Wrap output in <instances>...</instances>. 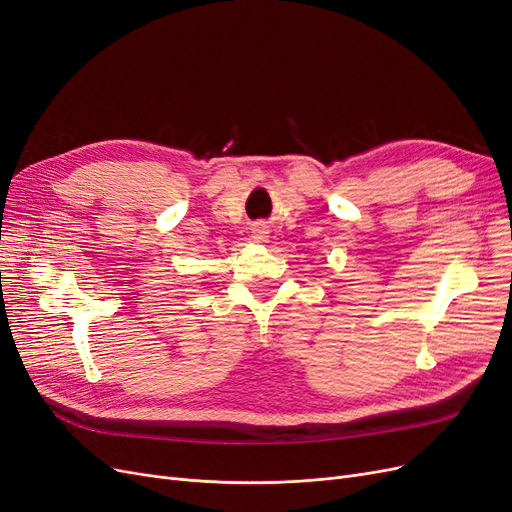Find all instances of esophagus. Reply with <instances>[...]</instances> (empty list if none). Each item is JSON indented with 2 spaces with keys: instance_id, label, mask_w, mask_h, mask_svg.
I'll use <instances>...</instances> for the list:
<instances>
[{
  "instance_id": "obj_1",
  "label": "esophagus",
  "mask_w": 512,
  "mask_h": 512,
  "mask_svg": "<svg viewBox=\"0 0 512 512\" xmlns=\"http://www.w3.org/2000/svg\"><path fill=\"white\" fill-rule=\"evenodd\" d=\"M267 237H269V230H267V226L258 224V226L254 228V239H256L258 243H262V241H267Z\"/></svg>"
}]
</instances>
